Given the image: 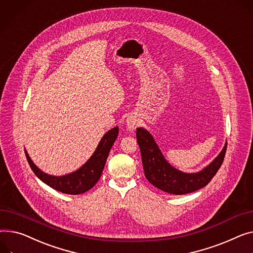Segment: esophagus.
Here are the masks:
<instances>
[{"mask_svg": "<svg viewBox=\"0 0 253 253\" xmlns=\"http://www.w3.org/2000/svg\"><path fill=\"white\" fill-rule=\"evenodd\" d=\"M126 125L128 127V129L130 130H134L136 128V126L138 125V120L137 117L135 115H130L127 117L126 119Z\"/></svg>", "mask_w": 253, "mask_h": 253, "instance_id": "esophagus-1", "label": "esophagus"}]
</instances>
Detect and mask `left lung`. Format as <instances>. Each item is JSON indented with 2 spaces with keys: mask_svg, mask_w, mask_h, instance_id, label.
I'll list each match as a JSON object with an SVG mask.
<instances>
[{
  "mask_svg": "<svg viewBox=\"0 0 253 253\" xmlns=\"http://www.w3.org/2000/svg\"><path fill=\"white\" fill-rule=\"evenodd\" d=\"M136 138L147 181L155 187L175 195L187 194L207 186L220 169L227 149V143H225L221 153L203 170L195 173H185L176 169L165 159L149 131L138 127Z\"/></svg>",
  "mask_w": 253,
  "mask_h": 253,
  "instance_id": "1",
  "label": "left lung"
}]
</instances>
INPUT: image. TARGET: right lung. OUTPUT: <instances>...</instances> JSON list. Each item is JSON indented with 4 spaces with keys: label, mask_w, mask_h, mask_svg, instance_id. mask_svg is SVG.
Returning a JSON list of instances; mask_svg holds the SVG:
<instances>
[{
    "label": "right lung",
    "mask_w": 253,
    "mask_h": 253,
    "mask_svg": "<svg viewBox=\"0 0 253 253\" xmlns=\"http://www.w3.org/2000/svg\"><path fill=\"white\" fill-rule=\"evenodd\" d=\"M119 134V127L116 126L109 130L99 140L92 156L76 171L63 176H54L42 172L40 168L32 162L25 151L27 162L31 170L37 177L43 183L48 185L57 191L66 194L77 195L91 189L103 173L110 150L115 143Z\"/></svg>",
    "instance_id": "add662e5"
}]
</instances>
